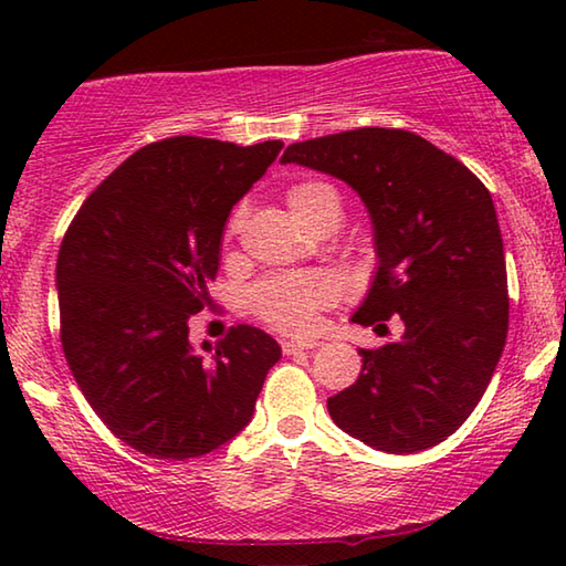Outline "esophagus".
Masks as SVG:
<instances>
[{
	"label": "esophagus",
	"instance_id": "1",
	"mask_svg": "<svg viewBox=\"0 0 566 566\" xmlns=\"http://www.w3.org/2000/svg\"><path fill=\"white\" fill-rule=\"evenodd\" d=\"M317 347H319L317 339H286V342H282L284 354H296L302 349H317Z\"/></svg>",
	"mask_w": 566,
	"mask_h": 566
}]
</instances>
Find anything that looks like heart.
<instances>
[{
  "label": "heart",
  "instance_id": "b5f03b06",
  "mask_svg": "<svg viewBox=\"0 0 566 566\" xmlns=\"http://www.w3.org/2000/svg\"><path fill=\"white\" fill-rule=\"evenodd\" d=\"M337 202V195L329 185L322 181H302L286 191V205L302 224L312 222L322 209ZM239 227V214L232 217L227 232L232 234ZM337 300V284L332 276L312 272V274H292V276H272L249 292L252 310L264 322L282 332H310L317 322V312Z\"/></svg>",
  "mask_w": 566,
  "mask_h": 566
}]
</instances>
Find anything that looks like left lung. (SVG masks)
Segmentation results:
<instances>
[{
	"label": "left lung",
	"instance_id": "8db88e82",
	"mask_svg": "<svg viewBox=\"0 0 566 566\" xmlns=\"http://www.w3.org/2000/svg\"><path fill=\"white\" fill-rule=\"evenodd\" d=\"M282 165L357 191L375 229L377 272L354 324L405 332L359 349L361 375L327 399L334 424L389 454L444 442L472 415L502 357L510 296L490 189L415 132L361 127L290 145Z\"/></svg>",
	"mask_w": 566,
	"mask_h": 566
}]
</instances>
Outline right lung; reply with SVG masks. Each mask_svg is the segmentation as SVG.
<instances>
[{
  "label": "right lung",
  "instance_id": "obj_1",
  "mask_svg": "<svg viewBox=\"0 0 566 566\" xmlns=\"http://www.w3.org/2000/svg\"><path fill=\"white\" fill-rule=\"evenodd\" d=\"M282 147L155 142L114 169L66 229L56 260L64 357L109 432L142 454L185 462L227 444L252 421L282 357L249 324L205 352L189 342L229 212Z\"/></svg>",
  "mask_w": 566,
  "mask_h": 566
}]
</instances>
